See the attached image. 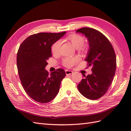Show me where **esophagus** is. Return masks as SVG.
<instances>
[{"label": "esophagus", "mask_w": 131, "mask_h": 131, "mask_svg": "<svg viewBox=\"0 0 131 131\" xmlns=\"http://www.w3.org/2000/svg\"><path fill=\"white\" fill-rule=\"evenodd\" d=\"M65 72H66V74L67 75H70V74H72V73H73L72 71H69V70H66Z\"/></svg>", "instance_id": "34e87169"}]
</instances>
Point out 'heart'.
Masks as SVG:
<instances>
[{"mask_svg":"<svg viewBox=\"0 0 131 131\" xmlns=\"http://www.w3.org/2000/svg\"><path fill=\"white\" fill-rule=\"evenodd\" d=\"M67 39L71 41V43L76 49H80L84 44V39L83 37L78 34H71L67 37ZM61 40H58L53 44L52 47V52L54 55H58L60 52V47L61 46ZM80 60L78 56L73 57H67L63 60V64L66 67L70 68L76 64Z\"/></svg>","mask_w":131,"mask_h":131,"instance_id":"heart-1","label":"heart"}]
</instances>
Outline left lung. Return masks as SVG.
Listing matches in <instances>:
<instances>
[{
    "label": "left lung",
    "mask_w": 131,
    "mask_h": 131,
    "mask_svg": "<svg viewBox=\"0 0 131 131\" xmlns=\"http://www.w3.org/2000/svg\"><path fill=\"white\" fill-rule=\"evenodd\" d=\"M76 33L87 38L89 47L85 59L92 66V73L78 85L79 92L89 100H97L106 93L113 81L116 69V57L110 41L104 35L90 28H82Z\"/></svg>",
    "instance_id": "8db88e82"
}]
</instances>
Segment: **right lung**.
Here are the masks:
<instances>
[{
	"instance_id": "right-lung-1",
	"label": "right lung",
	"mask_w": 131,
	"mask_h": 131,
	"mask_svg": "<svg viewBox=\"0 0 131 131\" xmlns=\"http://www.w3.org/2000/svg\"><path fill=\"white\" fill-rule=\"evenodd\" d=\"M66 33H39L25 39L17 57L19 76L29 96L41 103L49 102L58 94L60 83L66 76L63 69L49 75L45 68L52 57L51 47Z\"/></svg>"
}]
</instances>
